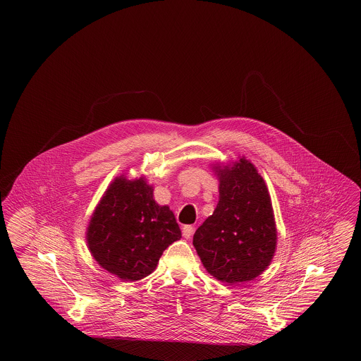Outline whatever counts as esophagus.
I'll return each instance as SVG.
<instances>
[{"label": "esophagus", "mask_w": 361, "mask_h": 361, "mask_svg": "<svg viewBox=\"0 0 361 361\" xmlns=\"http://www.w3.org/2000/svg\"><path fill=\"white\" fill-rule=\"evenodd\" d=\"M193 231H195V227L192 226V224H185L184 227H183V235L188 240L192 237V234H193Z\"/></svg>", "instance_id": "esophagus-1"}]
</instances>
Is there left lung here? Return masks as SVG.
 <instances>
[{"mask_svg":"<svg viewBox=\"0 0 361 361\" xmlns=\"http://www.w3.org/2000/svg\"><path fill=\"white\" fill-rule=\"evenodd\" d=\"M218 174L219 202L196 230L193 246L209 275L228 284L245 283L262 274L275 253L271 196L245 158Z\"/></svg>","mask_w":361,"mask_h":361,"instance_id":"left-lung-1","label":"left lung"}]
</instances>
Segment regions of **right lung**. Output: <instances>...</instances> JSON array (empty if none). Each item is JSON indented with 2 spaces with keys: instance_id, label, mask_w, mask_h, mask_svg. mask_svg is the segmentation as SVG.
<instances>
[{
  "instance_id": "add662e5",
  "label": "right lung",
  "mask_w": 361,
  "mask_h": 361,
  "mask_svg": "<svg viewBox=\"0 0 361 361\" xmlns=\"http://www.w3.org/2000/svg\"><path fill=\"white\" fill-rule=\"evenodd\" d=\"M181 238L169 207L158 206L143 178H116L96 208L86 233L89 250L109 274L126 281L150 275L164 250Z\"/></svg>"
}]
</instances>
